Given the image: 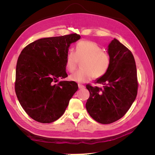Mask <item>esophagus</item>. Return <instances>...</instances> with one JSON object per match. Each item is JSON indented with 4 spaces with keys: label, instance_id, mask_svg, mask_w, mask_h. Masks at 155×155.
I'll use <instances>...</instances> for the list:
<instances>
[{
    "label": "esophagus",
    "instance_id": "1",
    "mask_svg": "<svg viewBox=\"0 0 155 155\" xmlns=\"http://www.w3.org/2000/svg\"><path fill=\"white\" fill-rule=\"evenodd\" d=\"M78 87H79V89H82V88H85V86L83 85H81V84H78Z\"/></svg>",
    "mask_w": 155,
    "mask_h": 155
}]
</instances>
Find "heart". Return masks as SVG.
I'll list each match as a JSON object with an SVG mask.
<instances>
[{"label":"heart","instance_id":"b5f03b06","mask_svg":"<svg viewBox=\"0 0 155 155\" xmlns=\"http://www.w3.org/2000/svg\"><path fill=\"white\" fill-rule=\"evenodd\" d=\"M82 70L69 76L70 80L78 83L91 81L95 77H102L110 66V56L101 46L92 41H81L76 44V51L69 50L65 58V67L70 72L76 70L79 61H82Z\"/></svg>","mask_w":155,"mask_h":155}]
</instances>
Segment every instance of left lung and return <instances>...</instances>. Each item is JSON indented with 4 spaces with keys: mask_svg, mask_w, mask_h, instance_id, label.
I'll return each mask as SVG.
<instances>
[{
    "mask_svg": "<svg viewBox=\"0 0 155 155\" xmlns=\"http://www.w3.org/2000/svg\"><path fill=\"white\" fill-rule=\"evenodd\" d=\"M110 63L107 73L96 79L103 87L86 85L90 96L86 103L88 114L97 122L109 124L126 114L138 92L137 71L132 52L116 39L108 46Z\"/></svg>",
    "mask_w": 155,
    "mask_h": 155,
    "instance_id": "1",
    "label": "left lung"
}]
</instances>
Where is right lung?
<instances>
[{"instance_id":"1","label":"right lung","mask_w":155,"mask_h":155,"mask_svg":"<svg viewBox=\"0 0 155 155\" xmlns=\"http://www.w3.org/2000/svg\"><path fill=\"white\" fill-rule=\"evenodd\" d=\"M77 34L46 37L27 45L18 56L15 90L23 109L32 119L49 124L59 119L78 91L76 82L67 78L65 58Z\"/></svg>"}]
</instances>
